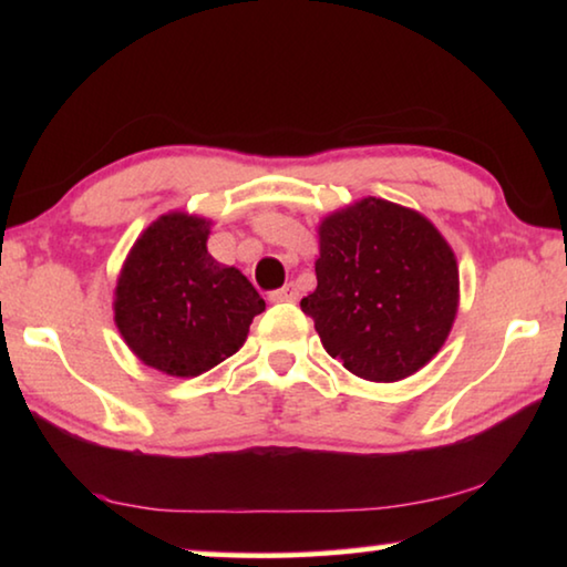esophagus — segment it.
I'll return each mask as SVG.
<instances>
[{
    "instance_id": "esophagus-1",
    "label": "esophagus",
    "mask_w": 567,
    "mask_h": 567,
    "mask_svg": "<svg viewBox=\"0 0 567 567\" xmlns=\"http://www.w3.org/2000/svg\"><path fill=\"white\" fill-rule=\"evenodd\" d=\"M270 300L272 302H295L297 300V287L292 282H287V285L280 287V290L270 292Z\"/></svg>"
}]
</instances>
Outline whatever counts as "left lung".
<instances>
[{"instance_id": "1", "label": "left lung", "mask_w": 567, "mask_h": 567, "mask_svg": "<svg viewBox=\"0 0 567 567\" xmlns=\"http://www.w3.org/2000/svg\"><path fill=\"white\" fill-rule=\"evenodd\" d=\"M318 287L302 297L322 348L352 375L398 382L435 358L460 300L455 252L415 209L364 197L320 225Z\"/></svg>"}]
</instances>
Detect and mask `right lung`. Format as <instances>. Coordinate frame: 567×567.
Instances as JSON below:
<instances>
[{"label":"right lung","instance_id":"obj_1","mask_svg":"<svg viewBox=\"0 0 567 567\" xmlns=\"http://www.w3.org/2000/svg\"><path fill=\"white\" fill-rule=\"evenodd\" d=\"M209 219L169 213L130 249L114 322L137 358L172 378H197L235 354L265 300L237 267L207 252Z\"/></svg>","mask_w":567,"mask_h":567}]
</instances>
